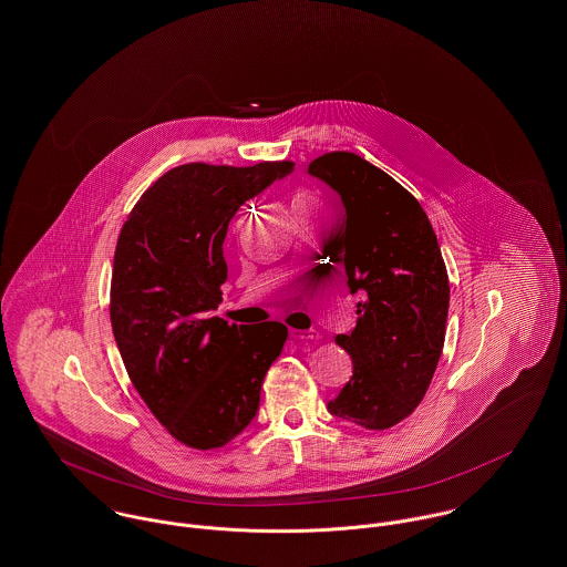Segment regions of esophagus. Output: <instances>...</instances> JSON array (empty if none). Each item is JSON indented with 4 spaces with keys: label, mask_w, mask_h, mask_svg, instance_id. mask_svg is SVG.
Wrapping results in <instances>:
<instances>
[{
    "label": "esophagus",
    "mask_w": 567,
    "mask_h": 567,
    "mask_svg": "<svg viewBox=\"0 0 567 567\" xmlns=\"http://www.w3.org/2000/svg\"><path fill=\"white\" fill-rule=\"evenodd\" d=\"M291 337L298 341H317L321 334L317 328H307V330H291Z\"/></svg>",
    "instance_id": "34e87169"
}]
</instances>
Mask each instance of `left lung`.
Here are the masks:
<instances>
[{"instance_id":"8db88e82","label":"left lung","mask_w":567,"mask_h":567,"mask_svg":"<svg viewBox=\"0 0 567 567\" xmlns=\"http://www.w3.org/2000/svg\"><path fill=\"white\" fill-rule=\"evenodd\" d=\"M309 174L341 197L339 254L357 326L337 334L352 378L328 400L334 417L384 431L422 402L440 363L450 305L437 235L420 202L350 152L315 158Z\"/></svg>"}]
</instances>
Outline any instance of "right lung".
Returning <instances> with one entry per match:
<instances>
[{"label": "right lung", "instance_id": "add662e5", "mask_svg": "<svg viewBox=\"0 0 567 567\" xmlns=\"http://www.w3.org/2000/svg\"><path fill=\"white\" fill-rule=\"evenodd\" d=\"M293 163L181 165L143 193L113 262L111 321L127 377L156 420L197 450L244 433L287 326L217 317L228 278L224 239L237 210Z\"/></svg>", "mask_w": 567, "mask_h": 567}]
</instances>
